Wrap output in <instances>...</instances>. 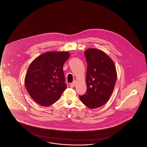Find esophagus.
<instances>
[{
	"label": "esophagus",
	"mask_w": 147,
	"mask_h": 147,
	"mask_svg": "<svg viewBox=\"0 0 147 147\" xmlns=\"http://www.w3.org/2000/svg\"><path fill=\"white\" fill-rule=\"evenodd\" d=\"M76 81H74L73 82H71V85H70V87H71V88L74 87L76 86Z\"/></svg>",
	"instance_id": "esophagus-1"
}]
</instances>
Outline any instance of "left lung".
Wrapping results in <instances>:
<instances>
[{
	"instance_id": "obj_1",
	"label": "left lung",
	"mask_w": 147,
	"mask_h": 147,
	"mask_svg": "<svg viewBox=\"0 0 147 147\" xmlns=\"http://www.w3.org/2000/svg\"><path fill=\"white\" fill-rule=\"evenodd\" d=\"M87 62L86 93L79 95L86 107L94 109L101 107L111 96L117 74L114 62L103 52L89 49L84 52Z\"/></svg>"
}]
</instances>
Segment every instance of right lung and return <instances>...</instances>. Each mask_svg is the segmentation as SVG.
I'll use <instances>...</instances> for the list:
<instances>
[{
    "mask_svg": "<svg viewBox=\"0 0 147 147\" xmlns=\"http://www.w3.org/2000/svg\"><path fill=\"white\" fill-rule=\"evenodd\" d=\"M69 55L67 52H47L30 64L25 85L31 97L41 106L53 105L66 89L63 66Z\"/></svg>",
    "mask_w": 147,
    "mask_h": 147,
    "instance_id": "add662e5",
    "label": "right lung"
}]
</instances>
